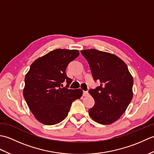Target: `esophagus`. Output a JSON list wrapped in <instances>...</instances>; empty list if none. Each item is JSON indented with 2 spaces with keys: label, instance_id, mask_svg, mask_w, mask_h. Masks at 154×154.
I'll return each instance as SVG.
<instances>
[{
  "label": "esophagus",
  "instance_id": "obj_1",
  "mask_svg": "<svg viewBox=\"0 0 154 154\" xmlns=\"http://www.w3.org/2000/svg\"><path fill=\"white\" fill-rule=\"evenodd\" d=\"M88 94H89V93L87 92V91H83V96H87Z\"/></svg>",
  "mask_w": 154,
  "mask_h": 154
}]
</instances>
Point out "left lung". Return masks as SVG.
Segmentation results:
<instances>
[{"mask_svg":"<svg viewBox=\"0 0 154 154\" xmlns=\"http://www.w3.org/2000/svg\"><path fill=\"white\" fill-rule=\"evenodd\" d=\"M87 60L94 80L100 85L89 93L94 105L89 110L91 119L108 125L119 120L133 97V77L126 64L116 55L95 49L81 51Z\"/></svg>","mask_w":154,"mask_h":154,"instance_id":"8db88e82","label":"left lung"}]
</instances>
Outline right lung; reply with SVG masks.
<instances>
[{
  "label": "right lung",
  "instance_id": "right-lung-1",
  "mask_svg": "<svg viewBox=\"0 0 154 154\" xmlns=\"http://www.w3.org/2000/svg\"><path fill=\"white\" fill-rule=\"evenodd\" d=\"M79 55L77 50L57 49L35 60L26 75L23 95L39 122L45 125L60 123L67 117L71 103L82 96L83 91L69 89L72 79L65 70Z\"/></svg>",
  "mask_w": 154,
  "mask_h": 154
}]
</instances>
